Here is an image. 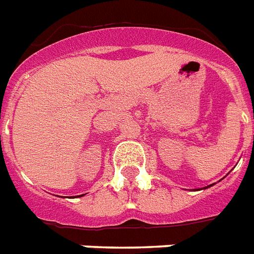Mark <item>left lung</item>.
<instances>
[{"instance_id":"8db88e82","label":"left lung","mask_w":254,"mask_h":254,"mask_svg":"<svg viewBox=\"0 0 254 254\" xmlns=\"http://www.w3.org/2000/svg\"><path fill=\"white\" fill-rule=\"evenodd\" d=\"M206 188H210V187H206ZM206 188H203V189H206Z\"/></svg>"}]
</instances>
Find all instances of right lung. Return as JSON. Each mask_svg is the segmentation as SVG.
I'll return each instance as SVG.
<instances>
[{
	"label": "right lung",
	"instance_id": "obj_1",
	"mask_svg": "<svg viewBox=\"0 0 254 254\" xmlns=\"http://www.w3.org/2000/svg\"><path fill=\"white\" fill-rule=\"evenodd\" d=\"M80 195H84V194H80Z\"/></svg>",
	"mask_w": 254,
	"mask_h": 254
}]
</instances>
